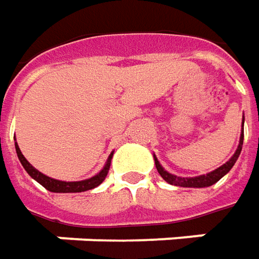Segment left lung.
I'll use <instances>...</instances> for the list:
<instances>
[{
  "instance_id": "8db88e82",
  "label": "left lung",
  "mask_w": 259,
  "mask_h": 259,
  "mask_svg": "<svg viewBox=\"0 0 259 259\" xmlns=\"http://www.w3.org/2000/svg\"><path fill=\"white\" fill-rule=\"evenodd\" d=\"M242 126H244V119H242ZM242 143H244V130L241 132L239 145L236 147L235 153L231 156V159L228 162H225L224 165L219 166L218 169L212 170L209 174L199 175V176H193V178H182V176H176V175L169 174L167 170H165V167L160 165V162L157 160V157L155 155H153V159H155V165H156L157 172L167 183L175 185V186H181V188H208V186H212L213 183L218 182L221 178H224L232 169V166L235 165V162L238 160L239 155H241Z\"/></svg>"
}]
</instances>
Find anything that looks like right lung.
<instances>
[{
  "instance_id": "add662e5",
  "label": "right lung",
  "mask_w": 259,
  "mask_h": 259,
  "mask_svg": "<svg viewBox=\"0 0 259 259\" xmlns=\"http://www.w3.org/2000/svg\"><path fill=\"white\" fill-rule=\"evenodd\" d=\"M15 150H17V156L20 159L21 165L25 169V172L31 176L34 181L40 183L41 186H44L47 191L50 192H56V193H77V192H85L90 191V189H94L97 188L100 183L106 179L107 176V172L110 169V163H112V157H113V152L110 153V156L107 157L106 160V165L103 166V169L96 174L92 178L89 179H84V181H76V182H66V181H58V179H54V178H50L47 175L41 174L40 170H37L34 166L24 157V155L21 153L20 147L17 145L15 142Z\"/></svg>"
}]
</instances>
